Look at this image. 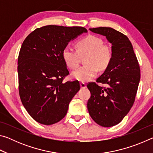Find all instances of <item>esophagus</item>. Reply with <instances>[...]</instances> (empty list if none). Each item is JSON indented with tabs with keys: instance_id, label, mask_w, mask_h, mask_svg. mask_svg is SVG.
<instances>
[{
	"instance_id": "obj_1",
	"label": "esophagus",
	"mask_w": 153,
	"mask_h": 153,
	"mask_svg": "<svg viewBox=\"0 0 153 153\" xmlns=\"http://www.w3.org/2000/svg\"><path fill=\"white\" fill-rule=\"evenodd\" d=\"M80 86H81L82 88H86V84H85L84 82H82L80 83Z\"/></svg>"
}]
</instances>
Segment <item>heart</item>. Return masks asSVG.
I'll use <instances>...</instances> for the list:
<instances>
[{
  "mask_svg": "<svg viewBox=\"0 0 153 153\" xmlns=\"http://www.w3.org/2000/svg\"><path fill=\"white\" fill-rule=\"evenodd\" d=\"M80 55H88L86 58L88 65L74 71L71 76L79 82H88L97 76L99 68L105 69L112 59V51L103 44L101 38L94 35H88L77 42V50L67 46L62 51L65 63L71 69H75L80 63Z\"/></svg>",
  "mask_w": 153,
  "mask_h": 153,
  "instance_id": "b5f03b06",
  "label": "heart"
}]
</instances>
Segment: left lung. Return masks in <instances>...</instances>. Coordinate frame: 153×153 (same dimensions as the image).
I'll use <instances>...</instances> for the list:
<instances>
[{
    "mask_svg": "<svg viewBox=\"0 0 153 153\" xmlns=\"http://www.w3.org/2000/svg\"><path fill=\"white\" fill-rule=\"evenodd\" d=\"M105 36L112 45V59L104 73L87 87L90 117L98 125L111 127L121 122L132 107L140 79V69L131 43L126 35L111 27L90 28ZM98 82L106 87L98 86Z\"/></svg>",
    "mask_w": 153,
    "mask_h": 153,
    "instance_id": "left-lung-1",
    "label": "left lung"
}]
</instances>
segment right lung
<instances>
[{
	"mask_svg": "<svg viewBox=\"0 0 153 153\" xmlns=\"http://www.w3.org/2000/svg\"><path fill=\"white\" fill-rule=\"evenodd\" d=\"M85 27L46 25L37 28L23 42L18 56L19 93L33 120L52 125L66 115L69 104L80 89L78 81H63L69 74L62 51Z\"/></svg>",
	"mask_w": 153,
	"mask_h": 153,
	"instance_id": "1",
	"label": "right lung"
}]
</instances>
